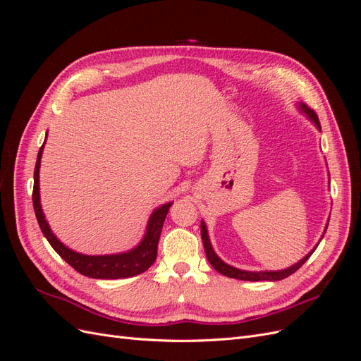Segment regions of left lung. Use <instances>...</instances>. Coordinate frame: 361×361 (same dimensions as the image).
<instances>
[{
	"label": "left lung",
	"mask_w": 361,
	"mask_h": 361,
	"mask_svg": "<svg viewBox=\"0 0 361 361\" xmlns=\"http://www.w3.org/2000/svg\"><path fill=\"white\" fill-rule=\"evenodd\" d=\"M300 106H301V110L313 120L314 125L318 126V129H321V123H319L318 114H316V113L312 110V108L307 106L305 104H301ZM326 227H329V226H326ZM325 232H326V228H325ZM200 233H202L203 245H204V253H206L207 260H209V264H211L218 272H220V274H223V276H227V277H231V279H238V280H245V281H260V280L277 281V280H281V279H286V277H289L290 274H293L295 271L300 269V268L302 267L304 262L307 260V259L312 256L313 251L316 250V247H314L307 256H305L304 259H301V260L298 262V264H295L293 267H290V268H288V269H281V271H264V272H251V271H243V269H238V268H233V267H231V265H227V264H224V262H223L220 257H218V256L215 255V251L212 250V245H211V243H209V238H207V231H206V226H204L203 221H202V224H200Z\"/></svg>",
	"instance_id": "left-lung-1"
}]
</instances>
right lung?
Masks as SVG:
<instances>
[{"label":"right lung","instance_id":"1","mask_svg":"<svg viewBox=\"0 0 361 361\" xmlns=\"http://www.w3.org/2000/svg\"><path fill=\"white\" fill-rule=\"evenodd\" d=\"M43 145L39 149L37 161L35 167V187H32V206H35V212L37 223L40 226L42 233L45 235L51 247L57 251L61 259H64L68 264L80 272V274L92 279H125L141 274L146 269L150 268L154 264L158 253V241L161 236V231L166 216L171 203L162 204L157 211L152 214L146 236L143 241L140 243L138 247L128 251L122 255H110V256H85L81 253L63 245L59 239L51 232L48 221L45 220V215L42 212L40 206V195H39V167H40V158H42Z\"/></svg>","mask_w":361,"mask_h":361}]
</instances>
